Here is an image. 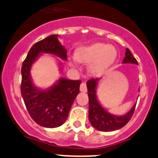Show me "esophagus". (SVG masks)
Instances as JSON below:
<instances>
[{
    "mask_svg": "<svg viewBox=\"0 0 158 158\" xmlns=\"http://www.w3.org/2000/svg\"><path fill=\"white\" fill-rule=\"evenodd\" d=\"M87 86H86V84L84 82H82L81 84L80 85V91L81 92H87Z\"/></svg>",
    "mask_w": 158,
    "mask_h": 158,
    "instance_id": "esophagus-1",
    "label": "esophagus"
}]
</instances>
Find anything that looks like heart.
Masks as SVG:
<instances>
[{
  "instance_id": "b5f03b06",
  "label": "heart",
  "mask_w": 158,
  "mask_h": 158,
  "mask_svg": "<svg viewBox=\"0 0 158 158\" xmlns=\"http://www.w3.org/2000/svg\"><path fill=\"white\" fill-rule=\"evenodd\" d=\"M116 54V49L111 45L96 43L79 49L76 54V59L79 62H91L90 69L92 71H97L109 64Z\"/></svg>"
}]
</instances>
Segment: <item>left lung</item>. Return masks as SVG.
Instances as JSON below:
<instances>
[{"mask_svg":"<svg viewBox=\"0 0 158 158\" xmlns=\"http://www.w3.org/2000/svg\"><path fill=\"white\" fill-rule=\"evenodd\" d=\"M123 63L138 64L137 61L128 48L126 49V56L123 59ZM99 79V78H92L87 81L89 99V121L92 126L99 131H113L118 130L129 122L135 110L137 103H135L131 110L124 115L117 116L107 111L97 99V88Z\"/></svg>","mask_w":158,"mask_h":158,"instance_id":"obj_1","label":"left lung"}]
</instances>
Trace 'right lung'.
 <instances>
[{
  "mask_svg": "<svg viewBox=\"0 0 158 158\" xmlns=\"http://www.w3.org/2000/svg\"><path fill=\"white\" fill-rule=\"evenodd\" d=\"M42 53L67 60V50L59 41L58 35H51L35 43L22 64L21 93L28 113L37 124L45 128H56L68 118L81 81L59 78L50 88L45 90L37 88L32 81L30 70Z\"/></svg>",
  "mask_w": 158,
  "mask_h": 158,
  "instance_id": "1",
  "label": "right lung"
}]
</instances>
